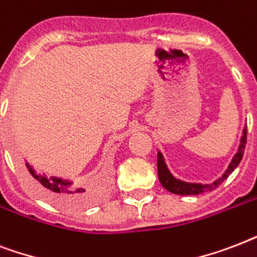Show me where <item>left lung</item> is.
I'll use <instances>...</instances> for the list:
<instances>
[{
    "label": "left lung",
    "instance_id": "1",
    "mask_svg": "<svg viewBox=\"0 0 257 257\" xmlns=\"http://www.w3.org/2000/svg\"><path fill=\"white\" fill-rule=\"evenodd\" d=\"M245 143H246V130L244 128L242 131L241 141H240V146H238V150L236 153V156L233 157V160L230 162V165L226 169V172L222 174L221 178H218L217 181H214L213 184L210 185H202V184H190V182H184V181L177 180L173 177V174L169 172L168 166L165 164V160L162 154L158 151V158H157V168H158V177H160L161 185L164 186L166 190H169L170 193H174V194H181V196H192V194H201L204 192H209V190H213L221 184L222 181L226 180L230 173L233 172L234 169L237 168L240 161L242 160V156H244V150H245Z\"/></svg>",
    "mask_w": 257,
    "mask_h": 257
}]
</instances>
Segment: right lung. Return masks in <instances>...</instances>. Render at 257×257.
Segmentation results:
<instances>
[{"label":"right lung","mask_w":257,"mask_h":257,"mask_svg":"<svg viewBox=\"0 0 257 257\" xmlns=\"http://www.w3.org/2000/svg\"><path fill=\"white\" fill-rule=\"evenodd\" d=\"M27 165V180L31 188L51 204L59 206H79L88 201V196L85 194L83 188L73 186L72 182L64 181L56 177L48 178L47 176L39 174L31 165Z\"/></svg>","instance_id":"right-lung-1"}]
</instances>
